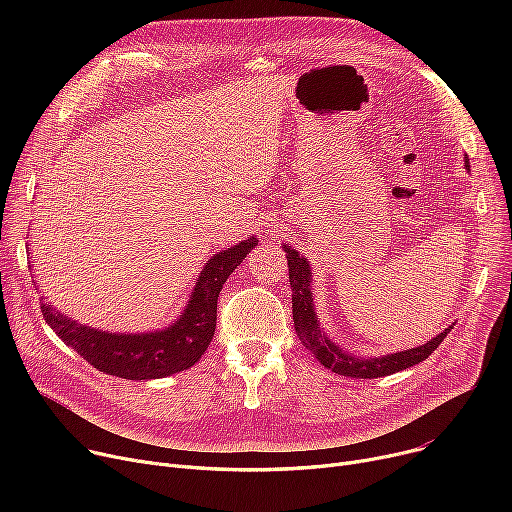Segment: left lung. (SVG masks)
<instances>
[{"mask_svg": "<svg viewBox=\"0 0 512 512\" xmlns=\"http://www.w3.org/2000/svg\"><path fill=\"white\" fill-rule=\"evenodd\" d=\"M467 170H469V159H467ZM286 259H288V278L292 288V319H294V330H297L299 340L307 351L324 367L332 369L338 375H346V378H357V380H373L382 378V375H390L396 371H402L407 367H413L421 361H425L432 355L440 342L450 334L454 328L448 326L444 332H440L436 338L427 340L421 346L407 348V351L382 355V357H357L353 353H346L342 348L328 338L324 328L319 326V317L315 313L313 305V276H311V263L305 259L294 247H288L286 242L282 245Z\"/></svg>", "mask_w": 512, "mask_h": 512, "instance_id": "8db88e82", "label": "left lung"}]
</instances>
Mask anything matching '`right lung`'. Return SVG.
I'll return each mask as SVG.
<instances>
[{"instance_id":"obj_1","label":"right lung","mask_w":512,"mask_h":512,"mask_svg":"<svg viewBox=\"0 0 512 512\" xmlns=\"http://www.w3.org/2000/svg\"><path fill=\"white\" fill-rule=\"evenodd\" d=\"M257 242L251 236L226 251L215 253L203 265L182 315L161 330L120 334L89 328L43 299L41 313L62 342L72 346L95 369L124 380L166 378L193 367L207 351L215 332L222 286Z\"/></svg>"}]
</instances>
